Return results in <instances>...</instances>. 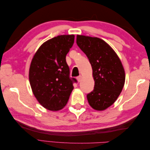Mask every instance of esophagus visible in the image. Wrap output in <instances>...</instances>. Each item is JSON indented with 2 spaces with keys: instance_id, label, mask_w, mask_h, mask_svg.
<instances>
[{
  "instance_id": "obj_1",
  "label": "esophagus",
  "mask_w": 150,
  "mask_h": 150,
  "mask_svg": "<svg viewBox=\"0 0 150 150\" xmlns=\"http://www.w3.org/2000/svg\"><path fill=\"white\" fill-rule=\"evenodd\" d=\"M76 79H77V80H78V82H80V81H81V79H82V76H79L77 77Z\"/></svg>"
}]
</instances>
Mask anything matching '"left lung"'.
<instances>
[{
	"instance_id": "1",
	"label": "left lung",
	"mask_w": 150,
	"mask_h": 150,
	"mask_svg": "<svg viewBox=\"0 0 150 150\" xmlns=\"http://www.w3.org/2000/svg\"><path fill=\"white\" fill-rule=\"evenodd\" d=\"M76 43L88 57L93 69L94 87L87 94L89 105L106 110L118 98L125 82V73L117 54L103 40L78 35Z\"/></svg>"
}]
</instances>
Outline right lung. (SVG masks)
Returning <instances> with one entry per match:
<instances>
[{
	"label": "right lung",
	"instance_id": "add662e5",
	"mask_svg": "<svg viewBox=\"0 0 150 150\" xmlns=\"http://www.w3.org/2000/svg\"><path fill=\"white\" fill-rule=\"evenodd\" d=\"M74 42V35H61L47 40L36 52L29 69L33 94L41 105L51 111L64 108L73 90L66 56Z\"/></svg>",
	"mask_w": 150,
	"mask_h": 150
}]
</instances>
